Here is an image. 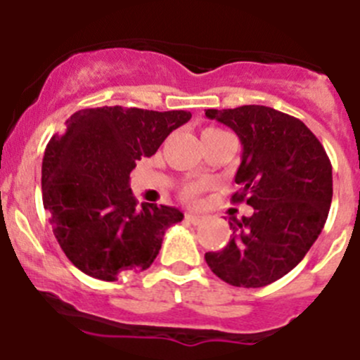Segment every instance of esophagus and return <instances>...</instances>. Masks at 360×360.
I'll return each instance as SVG.
<instances>
[{"label": "esophagus", "mask_w": 360, "mask_h": 360, "mask_svg": "<svg viewBox=\"0 0 360 360\" xmlns=\"http://www.w3.org/2000/svg\"><path fill=\"white\" fill-rule=\"evenodd\" d=\"M184 219H186L188 223H191V224H200L203 221V216H200V214L186 212V214H184Z\"/></svg>", "instance_id": "34e87169"}]
</instances>
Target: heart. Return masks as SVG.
<instances>
[{
  "label": "heart",
  "mask_w": 360,
  "mask_h": 360,
  "mask_svg": "<svg viewBox=\"0 0 360 360\" xmlns=\"http://www.w3.org/2000/svg\"><path fill=\"white\" fill-rule=\"evenodd\" d=\"M210 132H217V129H205L203 130V134H210ZM202 134V136H203ZM202 190L200 184H186V186H183V190H181V198L186 202H193L195 198H197L198 191Z\"/></svg>",
  "instance_id": "1"
}]
</instances>
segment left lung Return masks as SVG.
Here are the masks:
<instances>
[{"mask_svg": "<svg viewBox=\"0 0 360 360\" xmlns=\"http://www.w3.org/2000/svg\"><path fill=\"white\" fill-rule=\"evenodd\" d=\"M230 127L244 151L231 202L252 216L231 219L230 242L205 252L210 270L235 288H263L284 277L310 250L328 219L333 167L321 141L301 120L266 106L205 110Z\"/></svg>", "mask_w": 360, "mask_h": 360, "instance_id": "left-lung-1", "label": "left lung"}]
</instances>
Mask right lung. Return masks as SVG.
I'll return each instance as SVG.
<instances>
[{
	"mask_svg": "<svg viewBox=\"0 0 360 360\" xmlns=\"http://www.w3.org/2000/svg\"><path fill=\"white\" fill-rule=\"evenodd\" d=\"M190 118V111L94 108L75 112L66 132L46 144L43 207L60 249L83 274L112 282L123 271L151 266L163 233L183 212L137 205L130 172Z\"/></svg>",
	"mask_w": 360,
	"mask_h": 360,
	"instance_id": "obj_1",
	"label": "right lung"
}]
</instances>
